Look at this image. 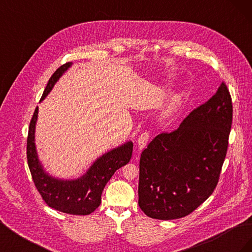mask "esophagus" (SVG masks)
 <instances>
[{"label": "esophagus", "mask_w": 252, "mask_h": 252, "mask_svg": "<svg viewBox=\"0 0 252 252\" xmlns=\"http://www.w3.org/2000/svg\"><path fill=\"white\" fill-rule=\"evenodd\" d=\"M148 140H149V132L148 131H143L140 134L139 139H138V147H139L140 150L145 148V146H146L147 143H148Z\"/></svg>", "instance_id": "esophagus-1"}]
</instances>
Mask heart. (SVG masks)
Returning a JSON list of instances; mask_svg holds the SVG:
<instances>
[{"label":"heart","mask_w":252,"mask_h":252,"mask_svg":"<svg viewBox=\"0 0 252 252\" xmlns=\"http://www.w3.org/2000/svg\"><path fill=\"white\" fill-rule=\"evenodd\" d=\"M181 100V95H174L171 100L169 101V103L166 105V108L164 110V116L165 117H169L170 114L174 111V109L177 108V106L179 104Z\"/></svg>","instance_id":"1"}]
</instances>
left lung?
<instances>
[{
    "label": "left lung",
    "instance_id": "obj_1",
    "mask_svg": "<svg viewBox=\"0 0 252 252\" xmlns=\"http://www.w3.org/2000/svg\"><path fill=\"white\" fill-rule=\"evenodd\" d=\"M231 124V95L222 82L178 129L148 144L141 155L139 179V206L145 215L181 219L208 199L218 185Z\"/></svg>",
    "mask_w": 252,
    "mask_h": 252
}]
</instances>
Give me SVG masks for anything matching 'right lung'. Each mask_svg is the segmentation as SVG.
<instances>
[{
    "mask_svg": "<svg viewBox=\"0 0 252 252\" xmlns=\"http://www.w3.org/2000/svg\"><path fill=\"white\" fill-rule=\"evenodd\" d=\"M66 63L59 67L51 75L40 101H43L55 86L57 81L71 66ZM39 107L32 118L27 136V162L30 173L37 191L49 207L73 216H87L94 212L101 204V195L105 185L113 173L130 161L132 142H127L96 158L87 172L77 180H60L44 170L37 158L34 130Z\"/></svg>",
    "mask_w": 252,
    "mask_h": 252,
    "instance_id": "right-lung-1",
    "label": "right lung"
}]
</instances>
